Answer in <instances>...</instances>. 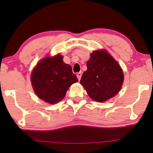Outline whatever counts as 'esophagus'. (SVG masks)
I'll use <instances>...</instances> for the list:
<instances>
[{
    "mask_svg": "<svg viewBox=\"0 0 153 153\" xmlns=\"http://www.w3.org/2000/svg\"><path fill=\"white\" fill-rule=\"evenodd\" d=\"M76 76H77V78H78V80H80V78H81V76H82V72H79V73H77Z\"/></svg>",
    "mask_w": 153,
    "mask_h": 153,
    "instance_id": "obj_1",
    "label": "esophagus"
}]
</instances>
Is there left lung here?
Returning a JSON list of instances; mask_svg holds the SVG:
<instances>
[{
	"mask_svg": "<svg viewBox=\"0 0 153 153\" xmlns=\"http://www.w3.org/2000/svg\"><path fill=\"white\" fill-rule=\"evenodd\" d=\"M80 84L91 99L104 102L115 96L124 81V73L117 61L106 50H96L86 63Z\"/></svg>",
	"mask_w": 153,
	"mask_h": 153,
	"instance_id": "1",
	"label": "left lung"
}]
</instances>
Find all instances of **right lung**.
<instances>
[{
  "instance_id": "obj_1",
  "label": "right lung",
  "mask_w": 153,
  "mask_h": 153,
  "mask_svg": "<svg viewBox=\"0 0 153 153\" xmlns=\"http://www.w3.org/2000/svg\"><path fill=\"white\" fill-rule=\"evenodd\" d=\"M61 54L47 57L37 63L31 72V82L35 94L45 102L54 104L62 101L67 91L78 78Z\"/></svg>"
}]
</instances>
